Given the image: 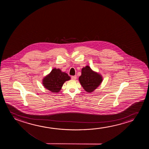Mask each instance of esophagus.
I'll list each match as a JSON object with an SVG mask.
<instances>
[{
    "mask_svg": "<svg viewBox=\"0 0 149 149\" xmlns=\"http://www.w3.org/2000/svg\"><path fill=\"white\" fill-rule=\"evenodd\" d=\"M76 78H77V76H72L71 77V79L72 80H75L76 79Z\"/></svg>",
    "mask_w": 149,
    "mask_h": 149,
    "instance_id": "34e87169",
    "label": "esophagus"
}]
</instances>
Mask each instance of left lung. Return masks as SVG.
<instances>
[{"instance_id": "left-lung-1", "label": "left lung", "mask_w": 149, "mask_h": 149, "mask_svg": "<svg viewBox=\"0 0 149 149\" xmlns=\"http://www.w3.org/2000/svg\"><path fill=\"white\" fill-rule=\"evenodd\" d=\"M102 80V76L93 71L88 65L82 69L81 75L79 77V81L86 92H93L100 86Z\"/></svg>"}]
</instances>
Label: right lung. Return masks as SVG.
<instances>
[{"label": "right lung", "instance_id": "add662e5", "mask_svg": "<svg viewBox=\"0 0 149 149\" xmlns=\"http://www.w3.org/2000/svg\"><path fill=\"white\" fill-rule=\"evenodd\" d=\"M71 77L61 70L54 68L43 79V86L52 93H58L61 90L65 82L69 80Z\"/></svg>", "mask_w": 149, "mask_h": 149}]
</instances>
